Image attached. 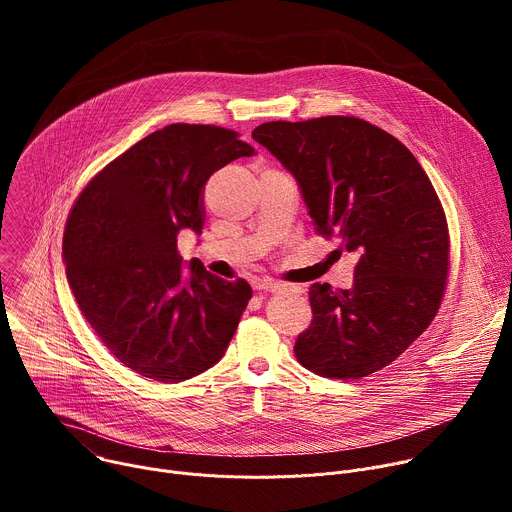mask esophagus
Instances as JSON below:
<instances>
[{"label": "esophagus", "mask_w": 512, "mask_h": 512, "mask_svg": "<svg viewBox=\"0 0 512 512\" xmlns=\"http://www.w3.org/2000/svg\"><path fill=\"white\" fill-rule=\"evenodd\" d=\"M255 287H257V289H263V291H279V289H283L285 285L279 283V281H275V279L263 277V279H259V281L255 283Z\"/></svg>", "instance_id": "1"}]
</instances>
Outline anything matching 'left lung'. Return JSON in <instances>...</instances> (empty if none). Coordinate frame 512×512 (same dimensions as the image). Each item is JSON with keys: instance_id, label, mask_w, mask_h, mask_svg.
Returning a JSON list of instances; mask_svg holds the SVG:
<instances>
[{"instance_id": "8db88e82", "label": "left lung", "mask_w": 512, "mask_h": 512, "mask_svg": "<svg viewBox=\"0 0 512 512\" xmlns=\"http://www.w3.org/2000/svg\"><path fill=\"white\" fill-rule=\"evenodd\" d=\"M253 139L294 174L316 233L358 255L350 289L310 287L296 358L342 381L389 367L435 318L450 273L446 212L427 174L397 137L358 117L269 121Z\"/></svg>"}]
</instances>
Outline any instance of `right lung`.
I'll return each mask as SVG.
<instances>
[{
    "label": "right lung",
    "mask_w": 512,
    "mask_h": 512,
    "mask_svg": "<svg viewBox=\"0 0 512 512\" xmlns=\"http://www.w3.org/2000/svg\"><path fill=\"white\" fill-rule=\"evenodd\" d=\"M233 129L172 123L107 164L72 206L62 255L85 320L127 369L160 383L192 379L225 354L251 285L190 263L178 233L204 225L206 180L253 156Z\"/></svg>",
    "instance_id": "1"
}]
</instances>
